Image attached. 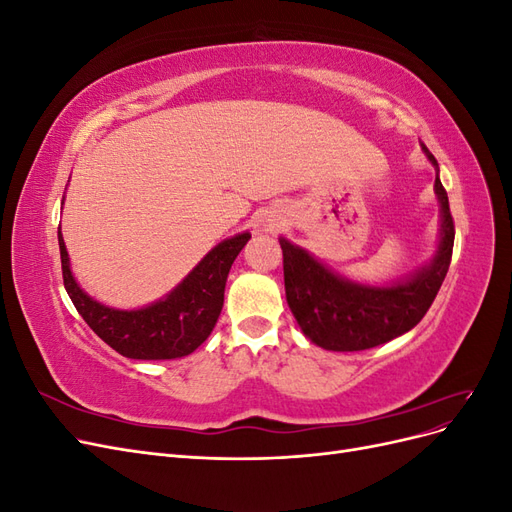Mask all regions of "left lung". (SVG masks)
Returning <instances> with one entry per match:
<instances>
[{
  "label": "left lung",
  "mask_w": 512,
  "mask_h": 512,
  "mask_svg": "<svg viewBox=\"0 0 512 512\" xmlns=\"http://www.w3.org/2000/svg\"><path fill=\"white\" fill-rule=\"evenodd\" d=\"M427 156L433 166H438L429 151ZM436 194L442 205L438 254L412 280L391 288H367L346 282L324 269L301 247L280 239L286 301L299 327L314 344L335 352L367 350L391 342L423 320L444 282L455 243V222L438 175Z\"/></svg>",
  "instance_id": "1"
}]
</instances>
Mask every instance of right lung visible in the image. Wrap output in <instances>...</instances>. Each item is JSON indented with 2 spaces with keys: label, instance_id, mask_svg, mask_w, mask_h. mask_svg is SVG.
Segmentation results:
<instances>
[{
  "label": "right lung",
  "instance_id": "1",
  "mask_svg": "<svg viewBox=\"0 0 512 512\" xmlns=\"http://www.w3.org/2000/svg\"><path fill=\"white\" fill-rule=\"evenodd\" d=\"M247 241L250 232L220 243L164 301L134 312L104 307L76 286L59 230L61 275L76 312L113 350L128 359H177L194 352L211 335L224 305L228 271Z\"/></svg>",
  "mask_w": 512,
  "mask_h": 512
}]
</instances>
